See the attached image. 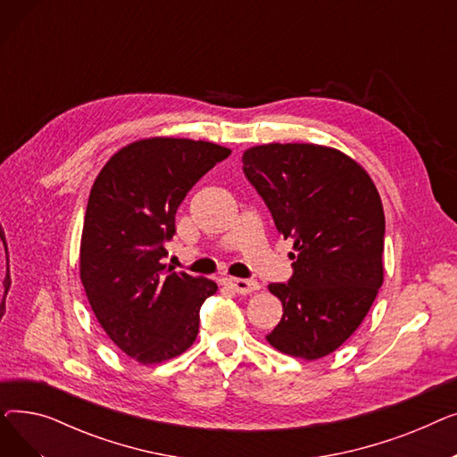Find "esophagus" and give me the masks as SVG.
Returning a JSON list of instances; mask_svg holds the SVG:
<instances>
[{"label": "esophagus", "instance_id": "34e87169", "mask_svg": "<svg viewBox=\"0 0 457 457\" xmlns=\"http://www.w3.org/2000/svg\"><path fill=\"white\" fill-rule=\"evenodd\" d=\"M226 283L237 295H252L261 289V285L255 279H243V278H229Z\"/></svg>", "mask_w": 457, "mask_h": 457}]
</instances>
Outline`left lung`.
Segmentation results:
<instances>
[{"label":"left lung","instance_id":"left-lung-1","mask_svg":"<svg viewBox=\"0 0 457 457\" xmlns=\"http://www.w3.org/2000/svg\"><path fill=\"white\" fill-rule=\"evenodd\" d=\"M243 170L295 243L293 278L269 285L283 315L267 341L307 361L324 357L363 322L383 283L379 192L355 159L322 144L252 146Z\"/></svg>","mask_w":457,"mask_h":457}]
</instances>
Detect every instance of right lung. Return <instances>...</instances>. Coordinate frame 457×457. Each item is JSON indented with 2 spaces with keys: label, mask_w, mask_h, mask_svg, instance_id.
I'll return each mask as SVG.
<instances>
[{
  "label": "right lung",
  "mask_w": 457,
  "mask_h": 457,
  "mask_svg": "<svg viewBox=\"0 0 457 457\" xmlns=\"http://www.w3.org/2000/svg\"><path fill=\"white\" fill-rule=\"evenodd\" d=\"M229 148L207 140L150 137L120 148L90 188L79 278L109 339L140 365L181 355L196 341L200 307L219 287L166 270L164 241L176 211Z\"/></svg>",
  "instance_id": "add662e5"
}]
</instances>
